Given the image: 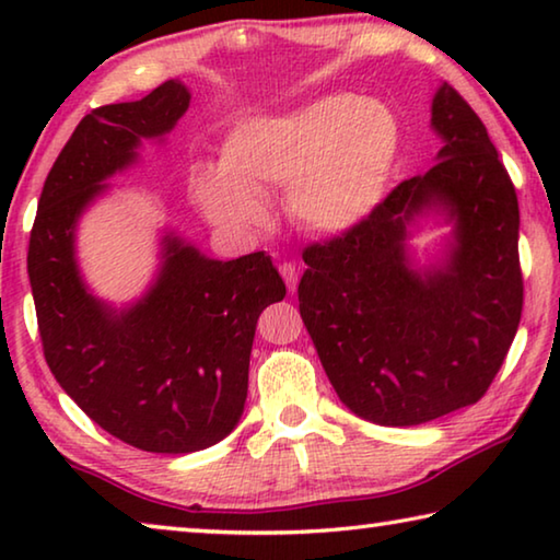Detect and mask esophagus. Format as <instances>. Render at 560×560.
<instances>
[{
	"label": "esophagus",
	"instance_id": "obj_1",
	"mask_svg": "<svg viewBox=\"0 0 560 560\" xmlns=\"http://www.w3.org/2000/svg\"><path fill=\"white\" fill-rule=\"evenodd\" d=\"M279 273L283 277V281H287V289L291 293L296 291V287H299V269L293 267L291 261H283V264H279Z\"/></svg>",
	"mask_w": 560,
	"mask_h": 560
}]
</instances>
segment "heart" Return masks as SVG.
Instances as JSON below:
<instances>
[{
  "label": "heart",
  "mask_w": 560,
  "mask_h": 560,
  "mask_svg": "<svg viewBox=\"0 0 560 560\" xmlns=\"http://www.w3.org/2000/svg\"><path fill=\"white\" fill-rule=\"evenodd\" d=\"M397 153L400 122L390 108L336 93L236 126L224 140L222 173L205 170L195 192L222 230L254 232L269 220L261 200L287 187L293 222L340 234L383 200Z\"/></svg>",
  "instance_id": "1"
}]
</instances>
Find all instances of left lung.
Instances as JSON below:
<instances>
[{
  "label": "left lung",
  "mask_w": 560,
  "mask_h": 560,
  "mask_svg": "<svg viewBox=\"0 0 560 560\" xmlns=\"http://www.w3.org/2000/svg\"><path fill=\"white\" fill-rule=\"evenodd\" d=\"M444 148L363 222L303 249L299 311L340 400L363 420L412 428L479 402L524 308L516 189L487 126L450 83L432 101ZM428 203L458 222L447 270L415 275L404 224Z\"/></svg>",
  "instance_id": "obj_1"
}]
</instances>
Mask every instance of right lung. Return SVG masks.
Wrapping results in <instances>:
<instances>
[{
	"instance_id": "obj_1",
	"label": "right lung",
	"mask_w": 560,
	"mask_h": 560,
	"mask_svg": "<svg viewBox=\"0 0 560 560\" xmlns=\"http://www.w3.org/2000/svg\"><path fill=\"white\" fill-rule=\"evenodd\" d=\"M189 106L165 81L143 101L91 110L46 177L30 236V269L44 358L66 395L101 430L143 452L212 447L244 412L257 318L287 296L264 252L232 261L167 240L148 296L110 311L83 289L73 226L103 179L136 160L140 138L163 136Z\"/></svg>"
}]
</instances>
